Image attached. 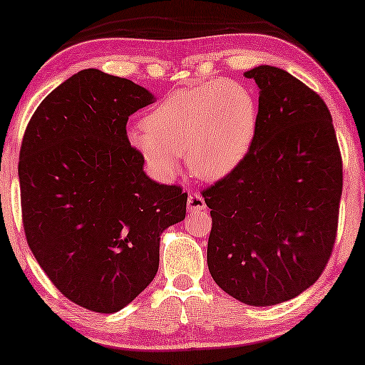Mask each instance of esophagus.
Here are the masks:
<instances>
[{
  "instance_id": "obj_1",
  "label": "esophagus",
  "mask_w": 365,
  "mask_h": 365,
  "mask_svg": "<svg viewBox=\"0 0 365 365\" xmlns=\"http://www.w3.org/2000/svg\"><path fill=\"white\" fill-rule=\"evenodd\" d=\"M188 210L190 212H196V210H205L207 205H205V200L204 197L197 195V192H195V195H190L188 196Z\"/></svg>"
}]
</instances>
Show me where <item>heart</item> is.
Wrapping results in <instances>:
<instances>
[{
  "instance_id": "heart-1",
  "label": "heart",
  "mask_w": 365,
  "mask_h": 365,
  "mask_svg": "<svg viewBox=\"0 0 365 365\" xmlns=\"http://www.w3.org/2000/svg\"><path fill=\"white\" fill-rule=\"evenodd\" d=\"M257 127L252 91L238 81L212 80L169 92L128 139L161 180L175 177L185 153L192 175L215 182L242 165Z\"/></svg>"
}]
</instances>
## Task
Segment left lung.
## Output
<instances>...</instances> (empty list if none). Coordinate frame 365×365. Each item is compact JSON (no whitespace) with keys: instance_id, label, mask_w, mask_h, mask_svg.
I'll list each match as a JSON object with an SVG mask.
<instances>
[{"instance_id":"left-lung-1","label":"left lung","mask_w":365,"mask_h":365,"mask_svg":"<svg viewBox=\"0 0 365 365\" xmlns=\"http://www.w3.org/2000/svg\"><path fill=\"white\" fill-rule=\"evenodd\" d=\"M259 88V127L242 165L202 191L212 208L213 281L250 306H274L323 273L342 196L332 118L322 97L279 67L245 72Z\"/></svg>"}]
</instances>
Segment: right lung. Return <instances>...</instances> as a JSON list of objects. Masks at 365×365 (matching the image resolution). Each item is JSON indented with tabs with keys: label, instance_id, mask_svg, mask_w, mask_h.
Returning a JSON list of instances; mask_svg holds the SVG:
<instances>
[{
	"label": "right lung",
	"instance_id": "add662e5",
	"mask_svg": "<svg viewBox=\"0 0 365 365\" xmlns=\"http://www.w3.org/2000/svg\"><path fill=\"white\" fill-rule=\"evenodd\" d=\"M155 102L127 78L86 68L37 106L21 141L23 227L54 287L113 314L158 271L160 235L185 220L188 195L144 173L127 120Z\"/></svg>",
	"mask_w": 365,
	"mask_h": 365
}]
</instances>
